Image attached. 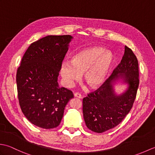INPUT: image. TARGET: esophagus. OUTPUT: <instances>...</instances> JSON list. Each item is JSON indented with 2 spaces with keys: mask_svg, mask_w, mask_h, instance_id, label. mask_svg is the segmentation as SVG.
Listing matches in <instances>:
<instances>
[{
  "mask_svg": "<svg viewBox=\"0 0 155 155\" xmlns=\"http://www.w3.org/2000/svg\"><path fill=\"white\" fill-rule=\"evenodd\" d=\"M74 96L75 97L78 98H82V95H81L80 93H75L74 94Z\"/></svg>",
  "mask_w": 155,
  "mask_h": 155,
  "instance_id": "1",
  "label": "esophagus"
}]
</instances>
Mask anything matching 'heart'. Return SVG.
<instances>
[{"label":"heart","instance_id":"1","mask_svg":"<svg viewBox=\"0 0 155 155\" xmlns=\"http://www.w3.org/2000/svg\"><path fill=\"white\" fill-rule=\"evenodd\" d=\"M113 62V55L101 47L84 48L72 55L71 61H64L61 74L66 87H72L75 82L84 80L93 88L104 83Z\"/></svg>","mask_w":155,"mask_h":155}]
</instances>
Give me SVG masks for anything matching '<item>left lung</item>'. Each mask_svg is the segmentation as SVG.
<instances>
[{"instance_id": "1", "label": "left lung", "mask_w": 155, "mask_h": 155, "mask_svg": "<svg viewBox=\"0 0 155 155\" xmlns=\"http://www.w3.org/2000/svg\"><path fill=\"white\" fill-rule=\"evenodd\" d=\"M120 78L128 84L124 93L116 95L113 83ZM139 84V63L127 46L120 62L101 86L83 100L84 122L88 128L101 133L119 124L133 107Z\"/></svg>"}]
</instances>
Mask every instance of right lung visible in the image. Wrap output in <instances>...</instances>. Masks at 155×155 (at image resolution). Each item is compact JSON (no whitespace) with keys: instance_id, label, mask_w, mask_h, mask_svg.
Listing matches in <instances>:
<instances>
[{"instance_id":"obj_1","label":"right lung","mask_w":155,"mask_h":155,"mask_svg":"<svg viewBox=\"0 0 155 155\" xmlns=\"http://www.w3.org/2000/svg\"><path fill=\"white\" fill-rule=\"evenodd\" d=\"M71 35H48L32 42L16 72L18 98L22 112L35 126L58 127L73 93L59 87L58 77L68 51Z\"/></svg>"}]
</instances>
